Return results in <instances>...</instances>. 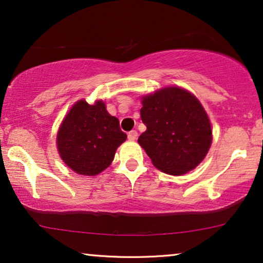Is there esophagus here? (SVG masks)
Returning a JSON list of instances; mask_svg holds the SVG:
<instances>
[{
	"instance_id": "esophagus-1",
	"label": "esophagus",
	"mask_w": 263,
	"mask_h": 263,
	"mask_svg": "<svg viewBox=\"0 0 263 263\" xmlns=\"http://www.w3.org/2000/svg\"><path fill=\"white\" fill-rule=\"evenodd\" d=\"M128 139L130 140V141H134V140L138 139V132L136 130H132L128 133Z\"/></svg>"
}]
</instances>
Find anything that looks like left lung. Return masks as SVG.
Segmentation results:
<instances>
[{
	"instance_id": "1",
	"label": "left lung",
	"mask_w": 263,
	"mask_h": 263,
	"mask_svg": "<svg viewBox=\"0 0 263 263\" xmlns=\"http://www.w3.org/2000/svg\"><path fill=\"white\" fill-rule=\"evenodd\" d=\"M140 114L147 129L138 142L158 170L181 176L204 159L212 143L211 122L193 93L161 88L142 97Z\"/></svg>"
}]
</instances>
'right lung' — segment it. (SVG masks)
<instances>
[{
	"mask_svg": "<svg viewBox=\"0 0 263 263\" xmlns=\"http://www.w3.org/2000/svg\"><path fill=\"white\" fill-rule=\"evenodd\" d=\"M127 139L120 121L111 116L102 100L93 105L85 99L71 106L57 133V149L74 172L96 176L112 163L117 147Z\"/></svg>",
	"mask_w": 263,
	"mask_h": 263,
	"instance_id": "1",
	"label": "right lung"
}]
</instances>
